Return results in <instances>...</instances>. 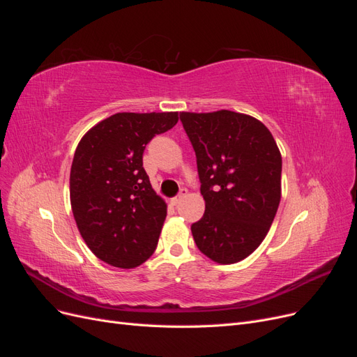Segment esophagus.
<instances>
[{"instance_id": "34e87169", "label": "esophagus", "mask_w": 357, "mask_h": 357, "mask_svg": "<svg viewBox=\"0 0 357 357\" xmlns=\"http://www.w3.org/2000/svg\"><path fill=\"white\" fill-rule=\"evenodd\" d=\"M186 193H188V190H186V189H181V192L178 193V195H177L176 198H172V199H171V204H172V205H177V204H180V201L186 197Z\"/></svg>"}]
</instances>
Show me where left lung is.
Segmentation results:
<instances>
[{
    "label": "left lung",
    "mask_w": 357,
    "mask_h": 357,
    "mask_svg": "<svg viewBox=\"0 0 357 357\" xmlns=\"http://www.w3.org/2000/svg\"><path fill=\"white\" fill-rule=\"evenodd\" d=\"M197 155L202 219L192 225L199 250L220 265L236 264L261 245L282 199V153L257 119L219 110L181 112Z\"/></svg>",
    "instance_id": "left-lung-1"
}]
</instances>
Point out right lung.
Masks as SVG:
<instances>
[{"label":"right lung","instance_id":"add662e5","mask_svg":"<svg viewBox=\"0 0 357 357\" xmlns=\"http://www.w3.org/2000/svg\"><path fill=\"white\" fill-rule=\"evenodd\" d=\"M178 122L177 112L116 113L92 126L70 172L74 220L102 262L131 269L153 255L167 204L143 168L146 144Z\"/></svg>","mask_w":357,"mask_h":357}]
</instances>
